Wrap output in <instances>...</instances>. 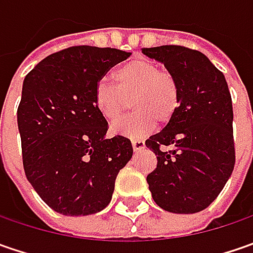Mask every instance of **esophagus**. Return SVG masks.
I'll use <instances>...</instances> for the list:
<instances>
[{
    "label": "esophagus",
    "mask_w": 253,
    "mask_h": 253,
    "mask_svg": "<svg viewBox=\"0 0 253 253\" xmlns=\"http://www.w3.org/2000/svg\"><path fill=\"white\" fill-rule=\"evenodd\" d=\"M132 148H133L135 152L142 151L145 148V141H142V139H133L132 141Z\"/></svg>",
    "instance_id": "obj_1"
}]
</instances>
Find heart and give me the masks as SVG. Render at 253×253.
<instances>
[{
    "label": "heart",
    "mask_w": 253,
    "mask_h": 253,
    "mask_svg": "<svg viewBox=\"0 0 253 253\" xmlns=\"http://www.w3.org/2000/svg\"><path fill=\"white\" fill-rule=\"evenodd\" d=\"M115 84L100 80L94 87V102L107 121L114 122L129 107L135 112L112 125V132L126 138H141L156 126L168 124L180 105L174 76L149 59H133L114 72Z\"/></svg>",
    "instance_id": "1"
}]
</instances>
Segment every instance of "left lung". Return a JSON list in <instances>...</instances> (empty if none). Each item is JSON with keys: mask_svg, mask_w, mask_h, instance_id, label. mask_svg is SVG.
<instances>
[{"mask_svg": "<svg viewBox=\"0 0 253 253\" xmlns=\"http://www.w3.org/2000/svg\"><path fill=\"white\" fill-rule=\"evenodd\" d=\"M142 53L165 64L180 91L173 120L145 142L158 159L146 177L152 197L169 212H199L218 197L235 165L228 84L199 50L165 44Z\"/></svg>", "mask_w": 253, "mask_h": 253, "instance_id": "1", "label": "left lung"}]
</instances>
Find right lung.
<instances>
[{"mask_svg":"<svg viewBox=\"0 0 253 253\" xmlns=\"http://www.w3.org/2000/svg\"><path fill=\"white\" fill-rule=\"evenodd\" d=\"M131 56L111 47L72 46L26 74L16 111L26 179L63 215H90L111 201L115 179L132 158L128 138L107 139L108 122L94 87Z\"/></svg>","mask_w":253,"mask_h":253,"instance_id":"add662e5","label":"right lung"}]
</instances>
